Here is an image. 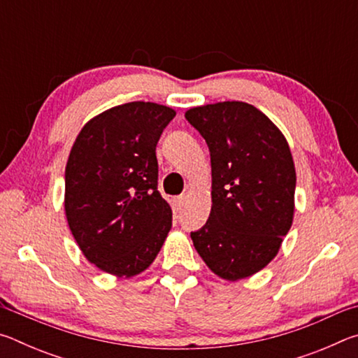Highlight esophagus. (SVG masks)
I'll return each instance as SVG.
<instances>
[{"mask_svg": "<svg viewBox=\"0 0 358 358\" xmlns=\"http://www.w3.org/2000/svg\"><path fill=\"white\" fill-rule=\"evenodd\" d=\"M183 203H185V196H178V197L173 199V207L177 210L183 207Z\"/></svg>", "mask_w": 358, "mask_h": 358, "instance_id": "esophagus-1", "label": "esophagus"}]
</instances>
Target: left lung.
Returning a JSON list of instances; mask_svg holds the SVG:
<instances>
[{"instance_id":"8db88e82","label":"left lung","mask_w":358,"mask_h":358,"mask_svg":"<svg viewBox=\"0 0 358 358\" xmlns=\"http://www.w3.org/2000/svg\"><path fill=\"white\" fill-rule=\"evenodd\" d=\"M208 145L211 211L191 234L216 276L238 281L276 257L295 211V166L281 129L241 101L192 107L185 113Z\"/></svg>"}]
</instances>
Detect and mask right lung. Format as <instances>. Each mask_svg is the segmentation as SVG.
Segmentation results:
<instances>
[{
    "label": "right lung",
    "instance_id": "1",
    "mask_svg": "<svg viewBox=\"0 0 358 358\" xmlns=\"http://www.w3.org/2000/svg\"><path fill=\"white\" fill-rule=\"evenodd\" d=\"M173 108L134 101L88 120L64 172V211L88 262L117 278L153 264L172 227L157 191L156 145Z\"/></svg>",
    "mask_w": 358,
    "mask_h": 358
}]
</instances>
